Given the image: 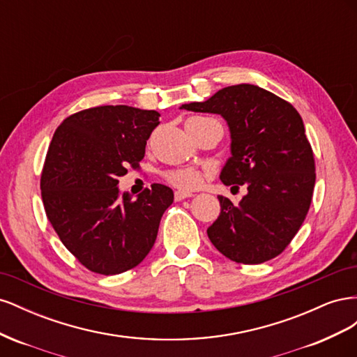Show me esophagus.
I'll use <instances>...</instances> for the list:
<instances>
[{
    "label": "esophagus",
    "instance_id": "obj_1",
    "mask_svg": "<svg viewBox=\"0 0 357 357\" xmlns=\"http://www.w3.org/2000/svg\"><path fill=\"white\" fill-rule=\"evenodd\" d=\"M193 197L190 192H183V190H176L174 192V199L176 201H181V199H186V198H190Z\"/></svg>",
    "mask_w": 357,
    "mask_h": 357
}]
</instances>
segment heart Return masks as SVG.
Here are the masks:
<instances>
[{
    "instance_id": "b5f03b06",
    "label": "heart",
    "mask_w": 357,
    "mask_h": 357,
    "mask_svg": "<svg viewBox=\"0 0 357 357\" xmlns=\"http://www.w3.org/2000/svg\"><path fill=\"white\" fill-rule=\"evenodd\" d=\"M165 178L168 183H171L172 186H176L183 190H193L201 186L202 183V172L193 167H181V168H174L169 169Z\"/></svg>"
}]
</instances>
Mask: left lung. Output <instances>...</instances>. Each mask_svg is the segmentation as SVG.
Wrapping results in <instances>:
<instances>
[{
  "label": "left lung",
  "mask_w": 357,
  "mask_h": 357,
  "mask_svg": "<svg viewBox=\"0 0 357 357\" xmlns=\"http://www.w3.org/2000/svg\"><path fill=\"white\" fill-rule=\"evenodd\" d=\"M181 109L225 117L232 156L220 180L226 186L247 188L236 205L219 197L220 215L207 229L213 245L244 265L283 253L305 220L316 183L314 153L295 107L259 86L243 83Z\"/></svg>",
  "instance_id": "left-lung-1"
}]
</instances>
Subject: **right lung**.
Returning <instances> with one entry per match:
<instances>
[{"instance_id":"right-lung-1","label":"right lung","mask_w":357,"mask_h":357,"mask_svg":"<svg viewBox=\"0 0 357 357\" xmlns=\"http://www.w3.org/2000/svg\"><path fill=\"white\" fill-rule=\"evenodd\" d=\"M160 114L100 105L68 116L53 134L41 171L46 215L62 244L89 271L114 275L152 250L174 193L153 183L132 199L119 177L139 168Z\"/></svg>"}]
</instances>
